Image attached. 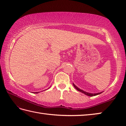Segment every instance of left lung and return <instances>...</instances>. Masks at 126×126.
Wrapping results in <instances>:
<instances>
[{"label": "left lung", "mask_w": 126, "mask_h": 126, "mask_svg": "<svg viewBox=\"0 0 126 126\" xmlns=\"http://www.w3.org/2000/svg\"><path fill=\"white\" fill-rule=\"evenodd\" d=\"M73 84L74 87L76 88V89L78 91H79V92L83 93V94H85V95H88V96H90V97H92V96H95V95H98V94H100V93H102L103 92H102L97 93H89V92H86V91H83V90H81L80 88L78 87L77 86H76L74 84V83H73Z\"/></svg>", "instance_id": "obj_1"}]
</instances>
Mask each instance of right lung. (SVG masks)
<instances>
[{
  "instance_id": "right-lung-1",
  "label": "right lung",
  "mask_w": 126,
  "mask_h": 126,
  "mask_svg": "<svg viewBox=\"0 0 126 126\" xmlns=\"http://www.w3.org/2000/svg\"><path fill=\"white\" fill-rule=\"evenodd\" d=\"M49 88H50V87H49ZM39 92H33L34 93H39Z\"/></svg>"
}]
</instances>
